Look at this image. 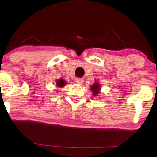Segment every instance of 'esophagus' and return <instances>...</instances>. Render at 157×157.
<instances>
[{"mask_svg": "<svg viewBox=\"0 0 157 157\" xmlns=\"http://www.w3.org/2000/svg\"><path fill=\"white\" fill-rule=\"evenodd\" d=\"M75 82L78 84H82L83 82H84V79L82 78H77L75 80Z\"/></svg>", "mask_w": 157, "mask_h": 157, "instance_id": "34e87169", "label": "esophagus"}]
</instances>
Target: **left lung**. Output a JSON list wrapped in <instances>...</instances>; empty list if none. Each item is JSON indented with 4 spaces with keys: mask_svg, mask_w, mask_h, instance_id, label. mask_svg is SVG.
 <instances>
[{
    "mask_svg": "<svg viewBox=\"0 0 157 157\" xmlns=\"http://www.w3.org/2000/svg\"><path fill=\"white\" fill-rule=\"evenodd\" d=\"M100 84H98V83H95V84L92 85V86H91V90H92V92H93L94 93V95H97L98 93H99V91H100Z\"/></svg>",
    "mask_w": 157,
    "mask_h": 157,
    "instance_id": "obj_1",
    "label": "left lung"
}]
</instances>
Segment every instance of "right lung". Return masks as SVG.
Instances as JSON below:
<instances>
[{"mask_svg":"<svg viewBox=\"0 0 157 157\" xmlns=\"http://www.w3.org/2000/svg\"><path fill=\"white\" fill-rule=\"evenodd\" d=\"M56 82H57V85L58 87H63V86L66 84V82H65L63 79H59V80H57Z\"/></svg>","mask_w":157,"mask_h":157,"instance_id":"obj_1","label":"right lung"}]
</instances>
